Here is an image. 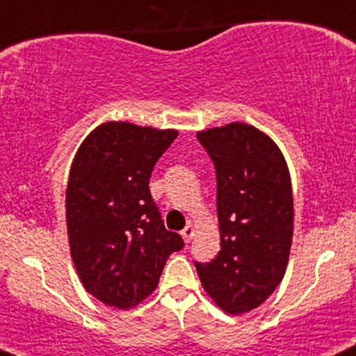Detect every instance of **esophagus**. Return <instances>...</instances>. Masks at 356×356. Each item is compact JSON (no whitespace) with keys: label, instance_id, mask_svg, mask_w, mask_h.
<instances>
[{"label":"esophagus","instance_id":"obj_1","mask_svg":"<svg viewBox=\"0 0 356 356\" xmlns=\"http://www.w3.org/2000/svg\"><path fill=\"white\" fill-rule=\"evenodd\" d=\"M181 235H182V238H184L186 243H189V241L193 240V236H194V226L193 225H187L186 228L181 232Z\"/></svg>","mask_w":356,"mask_h":356}]
</instances>
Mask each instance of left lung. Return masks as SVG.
Returning <instances> with one entry per match:
<instances>
[{
    "label": "left lung",
    "instance_id": "obj_1",
    "mask_svg": "<svg viewBox=\"0 0 356 356\" xmlns=\"http://www.w3.org/2000/svg\"><path fill=\"white\" fill-rule=\"evenodd\" d=\"M216 169L221 250L196 264L206 294L228 314H243L282 282L294 232L291 174L282 152L252 124L197 131Z\"/></svg>",
    "mask_w": 356,
    "mask_h": 356
}]
</instances>
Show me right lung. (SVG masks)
<instances>
[{
  "label": "right lung",
  "mask_w": 356,
  "mask_h": 356,
  "mask_svg": "<svg viewBox=\"0 0 356 356\" xmlns=\"http://www.w3.org/2000/svg\"><path fill=\"white\" fill-rule=\"evenodd\" d=\"M177 130L106 121L83 140L65 189L70 257L86 291L131 309L157 287L170 253L184 247L150 196L152 170Z\"/></svg>",
  "instance_id": "1"
}]
</instances>
